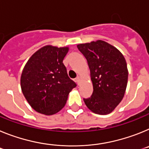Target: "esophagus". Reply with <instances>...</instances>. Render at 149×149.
<instances>
[{"mask_svg":"<svg viewBox=\"0 0 149 149\" xmlns=\"http://www.w3.org/2000/svg\"><path fill=\"white\" fill-rule=\"evenodd\" d=\"M75 80H76V82L78 83V85H79V82L80 81H81V77H80V76H78V77H77Z\"/></svg>","mask_w":149,"mask_h":149,"instance_id":"esophagus-1","label":"esophagus"}]
</instances>
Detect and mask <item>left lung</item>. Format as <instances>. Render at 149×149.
Segmentation results:
<instances>
[{
	"mask_svg": "<svg viewBox=\"0 0 149 149\" xmlns=\"http://www.w3.org/2000/svg\"><path fill=\"white\" fill-rule=\"evenodd\" d=\"M88 61L93 94L84 99L91 112L107 115L122 100L126 91L128 70L124 55L115 46L98 40L77 45Z\"/></svg>",
	"mask_w": 149,
	"mask_h": 149,
	"instance_id": "obj_1",
	"label": "left lung"
}]
</instances>
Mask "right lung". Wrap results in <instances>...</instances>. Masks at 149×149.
<instances>
[{"instance_id": "right-lung-1", "label": "right lung", "mask_w": 149, "mask_h": 149, "mask_svg": "<svg viewBox=\"0 0 149 149\" xmlns=\"http://www.w3.org/2000/svg\"><path fill=\"white\" fill-rule=\"evenodd\" d=\"M69 47L47 45L28 59L21 75V88L30 106L51 116L64 108L76 84L69 78L63 64Z\"/></svg>"}]
</instances>
